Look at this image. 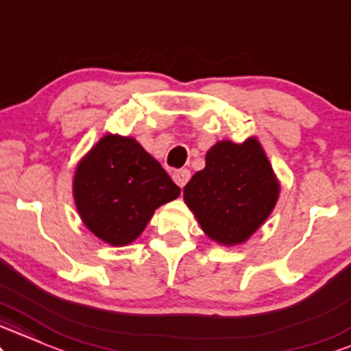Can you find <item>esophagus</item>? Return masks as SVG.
I'll return each mask as SVG.
<instances>
[{
    "label": "esophagus",
    "mask_w": 351,
    "mask_h": 351,
    "mask_svg": "<svg viewBox=\"0 0 351 351\" xmlns=\"http://www.w3.org/2000/svg\"><path fill=\"white\" fill-rule=\"evenodd\" d=\"M172 179H174V182L179 185V187H184V185L189 182V179H191V171H187V169L176 171L174 174H172Z\"/></svg>",
    "instance_id": "obj_1"
}]
</instances>
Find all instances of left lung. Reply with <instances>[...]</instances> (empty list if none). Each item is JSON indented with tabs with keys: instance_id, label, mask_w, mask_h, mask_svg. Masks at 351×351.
<instances>
[{
	"instance_id": "obj_1",
	"label": "left lung",
	"mask_w": 351,
	"mask_h": 351,
	"mask_svg": "<svg viewBox=\"0 0 351 351\" xmlns=\"http://www.w3.org/2000/svg\"><path fill=\"white\" fill-rule=\"evenodd\" d=\"M281 184L258 138L218 141L205 167L184 187V202L200 228L221 246L248 241L278 204Z\"/></svg>"
}]
</instances>
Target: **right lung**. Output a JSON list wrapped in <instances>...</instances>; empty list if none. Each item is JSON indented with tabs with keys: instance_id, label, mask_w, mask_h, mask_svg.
Wrapping results in <instances>:
<instances>
[{
	"instance_id": "right-lung-1",
	"label": "right lung",
	"mask_w": 351,
	"mask_h": 351,
	"mask_svg": "<svg viewBox=\"0 0 351 351\" xmlns=\"http://www.w3.org/2000/svg\"><path fill=\"white\" fill-rule=\"evenodd\" d=\"M72 192L86 228L111 246H126L180 189L134 138L108 133L78 160Z\"/></svg>"
}]
</instances>
